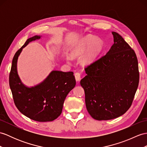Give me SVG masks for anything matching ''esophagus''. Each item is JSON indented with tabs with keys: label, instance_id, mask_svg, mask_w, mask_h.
Masks as SVG:
<instances>
[{
	"label": "esophagus",
	"instance_id": "esophagus-1",
	"mask_svg": "<svg viewBox=\"0 0 147 147\" xmlns=\"http://www.w3.org/2000/svg\"><path fill=\"white\" fill-rule=\"evenodd\" d=\"M75 77H76V80L77 82H79L81 79L80 74L79 73H76L75 74Z\"/></svg>",
	"mask_w": 147,
	"mask_h": 147
}]
</instances>
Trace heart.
Segmentation results:
<instances>
[{"label": "heart", "mask_w": 147, "mask_h": 147, "mask_svg": "<svg viewBox=\"0 0 147 147\" xmlns=\"http://www.w3.org/2000/svg\"><path fill=\"white\" fill-rule=\"evenodd\" d=\"M103 48L102 40L96 39L95 37L87 36L83 38L71 50V55L74 57L83 56V61L86 63H90L94 61ZM66 59L71 61V57L67 55Z\"/></svg>", "instance_id": "b5f03b06"}]
</instances>
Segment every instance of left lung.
<instances>
[{"mask_svg":"<svg viewBox=\"0 0 147 147\" xmlns=\"http://www.w3.org/2000/svg\"><path fill=\"white\" fill-rule=\"evenodd\" d=\"M113 44L105 55L85 69L80 81L86 108L97 120L119 117L130 107L139 83L138 60L123 37L112 32Z\"/></svg>","mask_w":147,"mask_h":147,"instance_id":"1","label":"left lung"}]
</instances>
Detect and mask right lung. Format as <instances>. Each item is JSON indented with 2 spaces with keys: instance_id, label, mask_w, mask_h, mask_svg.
Listing matches in <instances>:
<instances>
[{
  "instance_id": "obj_1",
  "label": "right lung",
  "mask_w": 147,
  "mask_h": 147,
  "mask_svg": "<svg viewBox=\"0 0 147 147\" xmlns=\"http://www.w3.org/2000/svg\"><path fill=\"white\" fill-rule=\"evenodd\" d=\"M41 35L28 38L14 55L9 76V85L15 105L23 115L44 122L56 119L62 113L68 94L76 85L72 71L52 70L40 84L32 87L24 85L17 71V61L23 49L30 42L39 40Z\"/></svg>"
}]
</instances>
